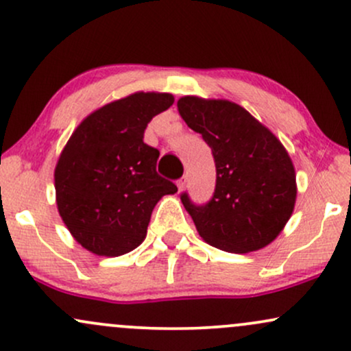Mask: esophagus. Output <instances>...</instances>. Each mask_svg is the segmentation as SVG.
Here are the masks:
<instances>
[{
	"label": "esophagus",
	"mask_w": 351,
	"mask_h": 351,
	"mask_svg": "<svg viewBox=\"0 0 351 351\" xmlns=\"http://www.w3.org/2000/svg\"><path fill=\"white\" fill-rule=\"evenodd\" d=\"M176 184H178V189H180V191H183L184 184H186V176H183V178H180V180H178V183H176Z\"/></svg>",
	"instance_id": "esophagus-1"
}]
</instances>
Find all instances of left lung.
I'll use <instances>...</instances> for the list:
<instances>
[{"label":"left lung","mask_w":351,"mask_h":351,"mask_svg":"<svg viewBox=\"0 0 351 351\" xmlns=\"http://www.w3.org/2000/svg\"><path fill=\"white\" fill-rule=\"evenodd\" d=\"M180 115L211 147L216 188L206 204L181 203L199 236L221 251L244 254L271 244L292 216L295 170L277 136L229 100L181 97Z\"/></svg>","instance_id":"8db88e82"}]
</instances>
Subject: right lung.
<instances>
[{"instance_id":"1","label":"right lung","mask_w":351,"mask_h":351,"mask_svg":"<svg viewBox=\"0 0 351 351\" xmlns=\"http://www.w3.org/2000/svg\"><path fill=\"white\" fill-rule=\"evenodd\" d=\"M171 94L136 92L84 119L56 165V201L74 239L115 257L143 243L155 204L178 191L156 173L160 152L143 142L147 125L173 106Z\"/></svg>"}]
</instances>
